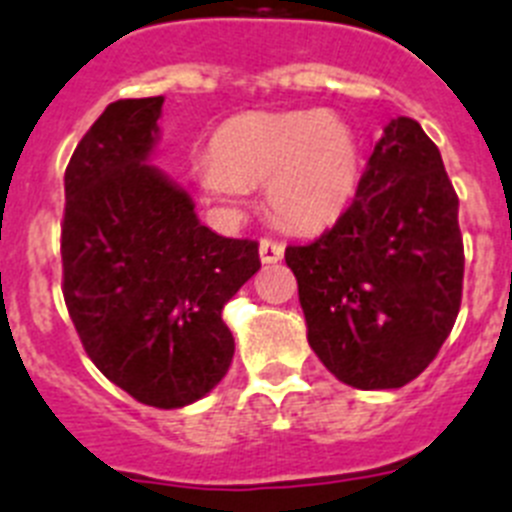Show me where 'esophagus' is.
<instances>
[{"label":"esophagus","mask_w":512,"mask_h":512,"mask_svg":"<svg viewBox=\"0 0 512 512\" xmlns=\"http://www.w3.org/2000/svg\"><path fill=\"white\" fill-rule=\"evenodd\" d=\"M283 252H286V247L281 242H275V239H262L260 242L262 265H273V262L283 260Z\"/></svg>","instance_id":"obj_1"}]
</instances>
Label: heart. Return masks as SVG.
Returning <instances> with one entry per match:
<instances>
[{
	"instance_id": "obj_1",
	"label": "heart",
	"mask_w": 512,
	"mask_h": 512,
	"mask_svg": "<svg viewBox=\"0 0 512 512\" xmlns=\"http://www.w3.org/2000/svg\"><path fill=\"white\" fill-rule=\"evenodd\" d=\"M203 193L239 208L247 188L265 185L270 213L291 229L330 226L358 188V144L335 115L317 110L250 113L213 133L211 154L195 159Z\"/></svg>"
}]
</instances>
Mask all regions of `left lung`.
<instances>
[{"instance_id":"obj_1","label":"left lung","mask_w":512,"mask_h":512,"mask_svg":"<svg viewBox=\"0 0 512 512\" xmlns=\"http://www.w3.org/2000/svg\"><path fill=\"white\" fill-rule=\"evenodd\" d=\"M311 350L355 389H399L430 366L459 317V198L420 123L394 118L355 201L319 239L286 247Z\"/></svg>"}]
</instances>
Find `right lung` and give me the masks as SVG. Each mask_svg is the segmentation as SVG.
Listing matches in <instances>:
<instances>
[{"label":"right lung","instance_id":"1","mask_svg":"<svg viewBox=\"0 0 512 512\" xmlns=\"http://www.w3.org/2000/svg\"><path fill=\"white\" fill-rule=\"evenodd\" d=\"M164 97L110 102L64 175V301L84 350L136 402L175 410L226 376V301L260 270L257 242L219 237L146 159Z\"/></svg>","mask_w":512,"mask_h":512}]
</instances>
